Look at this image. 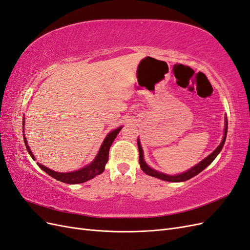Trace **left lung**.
I'll use <instances>...</instances> for the list:
<instances>
[{"label":"left lung","mask_w":250,"mask_h":250,"mask_svg":"<svg viewBox=\"0 0 250 250\" xmlns=\"http://www.w3.org/2000/svg\"><path fill=\"white\" fill-rule=\"evenodd\" d=\"M226 134H228V119L225 120V129H224V137H223V140L221 142L220 145H219L217 147V149L214 151L213 153H210L207 158H204V160L202 162H200L198 165H196L195 167H193L192 169H190L188 171L185 172V173H181V174H178V175H166V174L164 173H161V172H157L153 169H151L150 167H148V165L145 163V161H144L143 158V150H142V147L140 145V142L138 140V147H139V162H140V166H141V169L145 172L147 175H150L152 177H156V178H160V179H163L165 181H172V183H179V181H186L188 179H190L194 176L197 175V174H199L201 171H203L204 169H206L208 166L209 164H211V162H213L216 156L219 154V152H220L224 143H225V140H226Z\"/></svg>","instance_id":"1"}]
</instances>
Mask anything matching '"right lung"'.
Listing matches in <instances>:
<instances>
[{"label": "right lung", "mask_w": 250, "mask_h": 250, "mask_svg": "<svg viewBox=\"0 0 250 250\" xmlns=\"http://www.w3.org/2000/svg\"><path fill=\"white\" fill-rule=\"evenodd\" d=\"M22 125H24V121H22ZM121 129H122V127H119L118 129L111 131L107 135V137L105 138V140H104V142L102 144V146L100 148L99 153H98V155L94 160V162L90 164V165L86 166V167L82 168L79 171L70 172V173H58V172L52 171L51 169L46 168L42 165H40V164H37V165L40 166V168L42 170H43L44 172L48 173L50 176H52L53 178H55V179H57L59 181H62V183L70 184V185L85 183V181L94 178L97 175H99V174H101L104 171L105 165H106V163L108 161L109 148H110L112 142L115 141L116 137H117L118 133L120 132ZM24 142H25V145H26V148L28 150L29 154L31 155V157L34 160V156H33V154L31 152V150H30V148L27 145V140L25 138V135H24Z\"/></svg>", "instance_id": "right-lung-1"}]
</instances>
